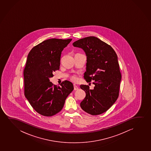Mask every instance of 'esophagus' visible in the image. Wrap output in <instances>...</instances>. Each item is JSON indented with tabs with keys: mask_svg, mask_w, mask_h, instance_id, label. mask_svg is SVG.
<instances>
[{
	"mask_svg": "<svg viewBox=\"0 0 151 151\" xmlns=\"http://www.w3.org/2000/svg\"><path fill=\"white\" fill-rule=\"evenodd\" d=\"M74 90H78V87L77 86L75 85V84H74Z\"/></svg>",
	"mask_w": 151,
	"mask_h": 151,
	"instance_id": "1",
	"label": "esophagus"
}]
</instances>
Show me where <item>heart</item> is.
<instances>
[{
	"label": "heart",
	"instance_id": "obj_1",
	"mask_svg": "<svg viewBox=\"0 0 151 151\" xmlns=\"http://www.w3.org/2000/svg\"><path fill=\"white\" fill-rule=\"evenodd\" d=\"M77 77L75 76H73L72 77H71V80L72 81H77Z\"/></svg>",
	"mask_w": 151,
	"mask_h": 151
}]
</instances>
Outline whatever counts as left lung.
Masks as SVG:
<instances>
[{"instance_id":"8db88e82","label":"left lung","mask_w":151,"mask_h":151,"mask_svg":"<svg viewBox=\"0 0 151 151\" xmlns=\"http://www.w3.org/2000/svg\"><path fill=\"white\" fill-rule=\"evenodd\" d=\"M73 45L81 48L87 56V82L94 81L93 90L87 85H81L86 95L81 102L82 109L91 115H99L109 109L119 96L121 74L118 56L108 44L95 37L78 40Z\"/></svg>"}]
</instances>
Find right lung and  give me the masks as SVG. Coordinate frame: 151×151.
<instances>
[{
    "instance_id": "1",
    "label": "right lung",
    "mask_w": 151,
    "mask_h": 151,
    "mask_svg": "<svg viewBox=\"0 0 151 151\" xmlns=\"http://www.w3.org/2000/svg\"><path fill=\"white\" fill-rule=\"evenodd\" d=\"M72 39H50L32 48L24 70L25 97L37 113L50 116L60 112L74 89L72 83L63 81L61 87L50 79L59 69L61 52Z\"/></svg>"
}]
</instances>
